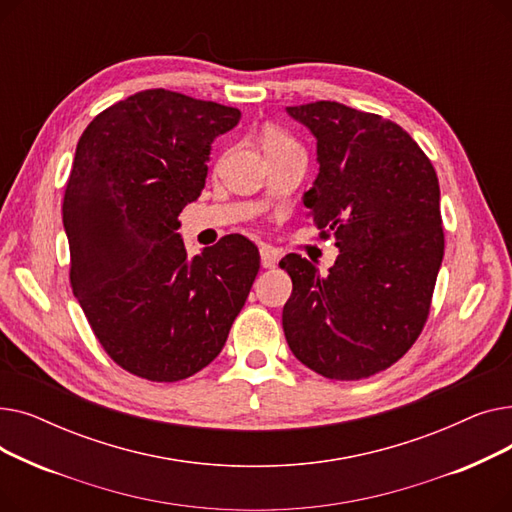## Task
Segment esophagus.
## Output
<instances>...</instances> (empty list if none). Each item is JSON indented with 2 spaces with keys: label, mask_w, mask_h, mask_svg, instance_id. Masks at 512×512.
<instances>
[{
  "label": "esophagus",
  "mask_w": 512,
  "mask_h": 512,
  "mask_svg": "<svg viewBox=\"0 0 512 512\" xmlns=\"http://www.w3.org/2000/svg\"><path fill=\"white\" fill-rule=\"evenodd\" d=\"M259 255H261V265L267 267V270H272V267H276V263H278V253H276L272 247H261Z\"/></svg>",
  "instance_id": "34e87169"
}]
</instances>
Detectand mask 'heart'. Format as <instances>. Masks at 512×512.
<instances>
[{"mask_svg": "<svg viewBox=\"0 0 512 512\" xmlns=\"http://www.w3.org/2000/svg\"><path fill=\"white\" fill-rule=\"evenodd\" d=\"M284 145H294L282 130L276 128H267L263 132V149H270V147H284Z\"/></svg>", "mask_w": 512, "mask_h": 512, "instance_id": "heart-1", "label": "heart"}]
</instances>
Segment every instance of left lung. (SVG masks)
I'll return each mask as SVG.
<instances>
[{"label":"left lung","instance_id":"obj_1","mask_svg":"<svg viewBox=\"0 0 512 512\" xmlns=\"http://www.w3.org/2000/svg\"><path fill=\"white\" fill-rule=\"evenodd\" d=\"M286 114L317 141L319 174L303 203L340 253L328 274L294 253L280 261L292 280L284 336L324 378H369L409 351L427 319L444 257L438 176L382 116L336 101Z\"/></svg>","mask_w":512,"mask_h":512}]
</instances>
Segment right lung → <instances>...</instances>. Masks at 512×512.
<instances>
[{
  "instance_id": "add662e5",
  "label": "right lung",
  "mask_w": 512,
  "mask_h": 512,
  "mask_svg": "<svg viewBox=\"0 0 512 512\" xmlns=\"http://www.w3.org/2000/svg\"><path fill=\"white\" fill-rule=\"evenodd\" d=\"M238 120L236 107L149 89L107 107L76 145L62 207L72 290L105 353L139 378L207 367L259 272L245 236L191 257L176 232L211 143Z\"/></svg>"
}]
</instances>
